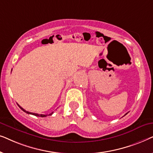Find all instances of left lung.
Returning a JSON list of instances; mask_svg holds the SVG:
<instances>
[{
	"label": "left lung",
	"mask_w": 153,
	"mask_h": 153,
	"mask_svg": "<svg viewBox=\"0 0 153 153\" xmlns=\"http://www.w3.org/2000/svg\"><path fill=\"white\" fill-rule=\"evenodd\" d=\"M126 114H125V115H126Z\"/></svg>",
	"instance_id": "obj_1"
}]
</instances>
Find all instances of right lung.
<instances>
[{
	"instance_id": "1",
	"label": "right lung",
	"mask_w": 153,
	"mask_h": 153,
	"mask_svg": "<svg viewBox=\"0 0 153 153\" xmlns=\"http://www.w3.org/2000/svg\"><path fill=\"white\" fill-rule=\"evenodd\" d=\"M18 106H19V108H21V109H22V111H24V112H26V114H32V115H34V116H39V117H46L47 116V115H44V114H35V113H31V112H28V111H26L25 109H24V108H23L22 106H20L18 104ZM53 112H52V113H51V114H49V116L50 115V116H51L52 114H53Z\"/></svg>"
}]
</instances>
